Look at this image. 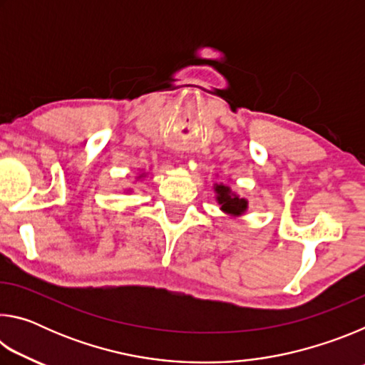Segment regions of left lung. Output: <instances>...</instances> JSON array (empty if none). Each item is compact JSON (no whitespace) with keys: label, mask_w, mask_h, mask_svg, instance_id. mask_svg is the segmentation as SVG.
Returning a JSON list of instances; mask_svg holds the SVG:
<instances>
[{"label":"left lung","mask_w":365,"mask_h":365,"mask_svg":"<svg viewBox=\"0 0 365 365\" xmlns=\"http://www.w3.org/2000/svg\"><path fill=\"white\" fill-rule=\"evenodd\" d=\"M215 191V201L220 205V211L230 215V217H240L246 211H248V201L240 195L232 191L228 185L224 183H214Z\"/></svg>","instance_id":"1"}]
</instances>
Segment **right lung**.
I'll use <instances>...</instances> for the list:
<instances>
[{
	"label": "right lung",
	"mask_w": 365,
	"mask_h": 365,
	"mask_svg": "<svg viewBox=\"0 0 365 365\" xmlns=\"http://www.w3.org/2000/svg\"><path fill=\"white\" fill-rule=\"evenodd\" d=\"M145 175H146V174H140V175H138V177H137V180H140V178H143V177H145ZM127 191H130V190H127Z\"/></svg>",
	"instance_id": "obj_1"
}]
</instances>
